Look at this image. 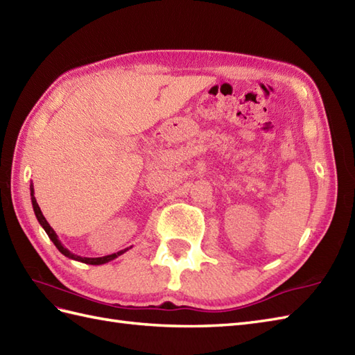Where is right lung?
I'll use <instances>...</instances> for the list:
<instances>
[{"mask_svg": "<svg viewBox=\"0 0 355 355\" xmlns=\"http://www.w3.org/2000/svg\"><path fill=\"white\" fill-rule=\"evenodd\" d=\"M30 190H31V202H33V208H34V214H35V217H37V220H39V223L42 225V228H43L44 231H46L48 237L52 240V243H53V244H55V248H57V249H58V250H60L64 257H67V258H70V259L79 261V262H84V264H89V266H102V264H106V262L112 261V259L118 258L120 255H123L124 252H127V250L130 249V248H127V249H124V250H120V252H116V253H112V255L102 257V258H84V257H78V255H75V253H71L69 249H66L64 246H62L61 241L58 240V235L55 234V231H53V230L51 228V225L48 223V220L44 219V216H43V213H42V210H40V207H39L37 201H35V196H34V186H33V183L30 184Z\"/></svg>", "mask_w": 355, "mask_h": 355, "instance_id": "1", "label": "right lung"}]
</instances>
